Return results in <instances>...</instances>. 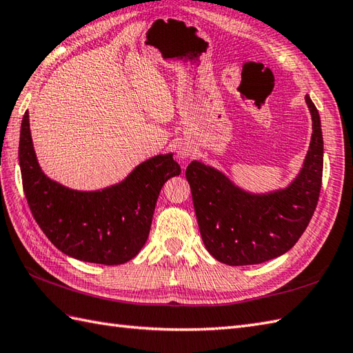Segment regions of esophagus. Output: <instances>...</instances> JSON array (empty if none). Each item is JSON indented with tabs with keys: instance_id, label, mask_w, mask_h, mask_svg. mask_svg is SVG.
<instances>
[{
	"instance_id": "esophagus-1",
	"label": "esophagus",
	"mask_w": 353,
	"mask_h": 353,
	"mask_svg": "<svg viewBox=\"0 0 353 353\" xmlns=\"http://www.w3.org/2000/svg\"><path fill=\"white\" fill-rule=\"evenodd\" d=\"M177 155H179V158H189L192 155V148L189 146L188 143H182L177 148Z\"/></svg>"
}]
</instances>
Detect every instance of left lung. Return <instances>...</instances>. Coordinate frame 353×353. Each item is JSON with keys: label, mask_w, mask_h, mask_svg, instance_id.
Returning <instances> with one entry per match:
<instances>
[{"label": "left lung", "mask_w": 353, "mask_h": 353, "mask_svg": "<svg viewBox=\"0 0 353 353\" xmlns=\"http://www.w3.org/2000/svg\"><path fill=\"white\" fill-rule=\"evenodd\" d=\"M313 134L294 182L270 194H249L221 171L192 161L186 168L198 227L205 249L219 263L254 265L283 255L303 236L318 205L323 139L318 108L305 95Z\"/></svg>", "instance_id": "1"}]
</instances>
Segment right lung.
<instances>
[{"mask_svg":"<svg viewBox=\"0 0 353 353\" xmlns=\"http://www.w3.org/2000/svg\"><path fill=\"white\" fill-rule=\"evenodd\" d=\"M19 165L26 201L46 237L65 255L85 263L119 265L139 254L149 237L161 188L180 174L173 155L141 162L123 182L103 191H73L41 171L25 112Z\"/></svg>","mask_w":353,"mask_h":353,"instance_id":"obj_1","label":"right lung"}]
</instances>
